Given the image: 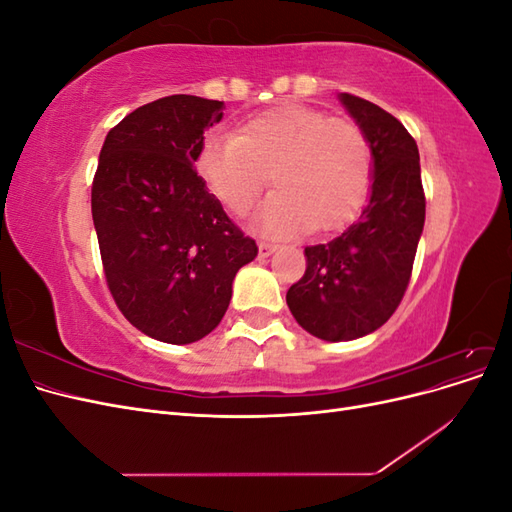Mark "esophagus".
<instances>
[{
	"mask_svg": "<svg viewBox=\"0 0 512 512\" xmlns=\"http://www.w3.org/2000/svg\"><path fill=\"white\" fill-rule=\"evenodd\" d=\"M275 252V245L273 243H258V258H269Z\"/></svg>",
	"mask_w": 512,
	"mask_h": 512,
	"instance_id": "1",
	"label": "esophagus"
}]
</instances>
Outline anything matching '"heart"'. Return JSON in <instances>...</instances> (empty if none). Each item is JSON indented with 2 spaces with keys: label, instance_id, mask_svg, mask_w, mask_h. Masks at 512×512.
I'll return each instance as SVG.
<instances>
[{
  "label": "heart",
  "instance_id": "obj_1",
  "mask_svg": "<svg viewBox=\"0 0 512 512\" xmlns=\"http://www.w3.org/2000/svg\"><path fill=\"white\" fill-rule=\"evenodd\" d=\"M196 170L235 215L250 211L269 181L256 226L273 237L335 230L350 222L369 194L374 158L363 130L316 108L282 104L247 119L237 134H207Z\"/></svg>",
  "mask_w": 512,
  "mask_h": 512
}]
</instances>
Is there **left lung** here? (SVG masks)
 I'll return each mask as SVG.
<instances>
[{
	"mask_svg": "<svg viewBox=\"0 0 512 512\" xmlns=\"http://www.w3.org/2000/svg\"><path fill=\"white\" fill-rule=\"evenodd\" d=\"M374 158L369 200L342 235L305 247L307 269L286 292L301 327L324 342H350L380 329L404 299L425 226L418 147L391 113L339 94Z\"/></svg>",
	"mask_w": 512,
	"mask_h": 512,
	"instance_id": "obj_1",
	"label": "left lung"
}]
</instances>
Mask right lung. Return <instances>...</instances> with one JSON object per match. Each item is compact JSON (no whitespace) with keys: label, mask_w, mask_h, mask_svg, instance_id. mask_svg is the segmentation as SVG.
<instances>
[{"label":"right lung","mask_w":512,"mask_h":512,"mask_svg":"<svg viewBox=\"0 0 512 512\" xmlns=\"http://www.w3.org/2000/svg\"><path fill=\"white\" fill-rule=\"evenodd\" d=\"M224 102L166 96L106 134L91 188L102 267L121 314L164 344H192L224 318L232 280L258 254L194 170Z\"/></svg>","instance_id":"add662e5"}]
</instances>
